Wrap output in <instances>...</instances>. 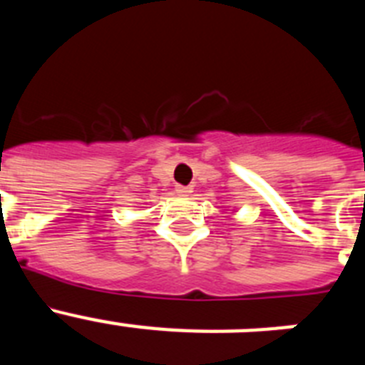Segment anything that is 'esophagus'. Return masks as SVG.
Listing matches in <instances>:
<instances>
[{"instance_id": "obj_1", "label": "esophagus", "mask_w": 365, "mask_h": 365, "mask_svg": "<svg viewBox=\"0 0 365 365\" xmlns=\"http://www.w3.org/2000/svg\"><path fill=\"white\" fill-rule=\"evenodd\" d=\"M175 192L177 195H180V197H188L190 195V188H186V186H177Z\"/></svg>"}]
</instances>
